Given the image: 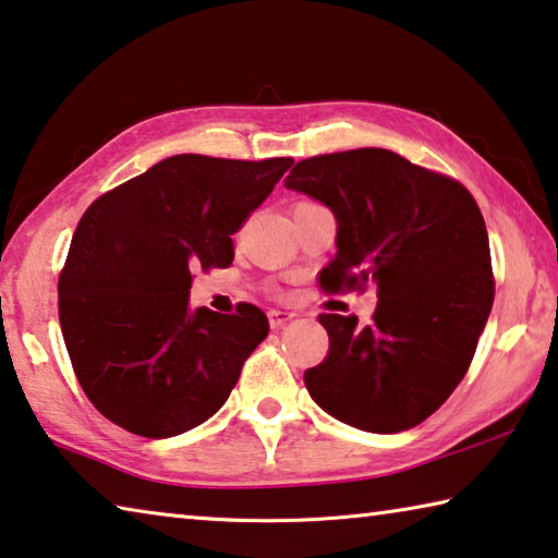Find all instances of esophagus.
I'll list each match as a JSON object with an SVG mask.
<instances>
[{
    "label": "esophagus",
    "mask_w": 558,
    "mask_h": 558,
    "mask_svg": "<svg viewBox=\"0 0 558 558\" xmlns=\"http://www.w3.org/2000/svg\"><path fill=\"white\" fill-rule=\"evenodd\" d=\"M267 316H269L271 328H279V326H284L287 322H291V318H294L296 314L294 312H281V308H271Z\"/></svg>",
    "instance_id": "34e87169"
}]
</instances>
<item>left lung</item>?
<instances>
[{
  "label": "left lung",
  "instance_id": "8db88e82",
  "mask_svg": "<svg viewBox=\"0 0 558 558\" xmlns=\"http://www.w3.org/2000/svg\"><path fill=\"white\" fill-rule=\"evenodd\" d=\"M284 185L339 222V252L318 274L326 294L378 287L368 326L318 316L328 353L304 373L308 396L359 430H410L464 378L495 301L477 203L462 182L383 148L306 158Z\"/></svg>",
  "mask_w": 558,
  "mask_h": 558
}]
</instances>
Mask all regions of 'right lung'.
<instances>
[{
	"mask_svg": "<svg viewBox=\"0 0 558 558\" xmlns=\"http://www.w3.org/2000/svg\"><path fill=\"white\" fill-rule=\"evenodd\" d=\"M291 162L172 155L90 203L59 274V322L100 415L162 440L225 405L269 322L254 304L193 312V271L230 267L232 234Z\"/></svg>",
	"mask_w": 558,
	"mask_h": 558,
	"instance_id": "right-lung-1",
	"label": "right lung"
}]
</instances>
